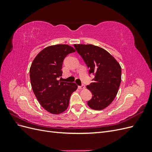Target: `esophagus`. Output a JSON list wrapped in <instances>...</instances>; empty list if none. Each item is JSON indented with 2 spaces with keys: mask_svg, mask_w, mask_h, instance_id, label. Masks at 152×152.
Masks as SVG:
<instances>
[{
  "mask_svg": "<svg viewBox=\"0 0 152 152\" xmlns=\"http://www.w3.org/2000/svg\"><path fill=\"white\" fill-rule=\"evenodd\" d=\"M78 88H79V89H84L85 88V86L82 84V86H78Z\"/></svg>",
  "mask_w": 152,
  "mask_h": 152,
  "instance_id": "esophagus-1",
  "label": "esophagus"
}]
</instances>
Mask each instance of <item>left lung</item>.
Wrapping results in <instances>:
<instances>
[{"label": "left lung", "mask_w": 152, "mask_h": 152, "mask_svg": "<svg viewBox=\"0 0 152 152\" xmlns=\"http://www.w3.org/2000/svg\"><path fill=\"white\" fill-rule=\"evenodd\" d=\"M74 47L93 73V82L87 88L93 94L89 107L96 110L107 107L115 98L121 82V67L104 49L92 44H74Z\"/></svg>", "instance_id": "8db88e82"}]
</instances>
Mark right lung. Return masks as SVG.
I'll return each mask as SVG.
<instances>
[{
	"mask_svg": "<svg viewBox=\"0 0 152 152\" xmlns=\"http://www.w3.org/2000/svg\"><path fill=\"white\" fill-rule=\"evenodd\" d=\"M74 48L66 44L45 48L37 55L30 69L32 89L40 105L53 114H59L67 109L71 94L77 89L73 82L58 80L62 75V65Z\"/></svg>",
	"mask_w": 152,
	"mask_h": 152,
	"instance_id": "add662e5",
	"label": "right lung"
}]
</instances>
